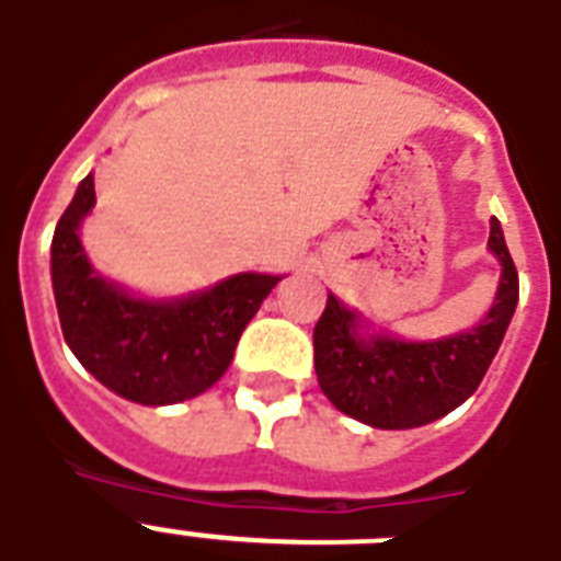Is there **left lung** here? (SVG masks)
I'll use <instances>...</instances> for the list:
<instances>
[{
	"label": "left lung",
	"instance_id": "left-lung-1",
	"mask_svg": "<svg viewBox=\"0 0 561 561\" xmlns=\"http://www.w3.org/2000/svg\"><path fill=\"white\" fill-rule=\"evenodd\" d=\"M489 250L501 262L495 302L469 332L431 343L360 334V314L329 294L314 325V369L334 408L364 425L404 431L451 413L478 390L518 302V271L497 218Z\"/></svg>",
	"mask_w": 561,
	"mask_h": 561
}]
</instances>
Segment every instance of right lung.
Here are the masks:
<instances>
[{"mask_svg": "<svg viewBox=\"0 0 561 561\" xmlns=\"http://www.w3.org/2000/svg\"><path fill=\"white\" fill-rule=\"evenodd\" d=\"M95 206L81 180L51 238V288L64 341L104 387L160 408L194 399L227 373L238 337L282 276L238 273L180 299H142L92 271L81 220Z\"/></svg>", "mask_w": 561, "mask_h": 561, "instance_id": "add662e5", "label": "right lung"}]
</instances>
